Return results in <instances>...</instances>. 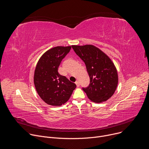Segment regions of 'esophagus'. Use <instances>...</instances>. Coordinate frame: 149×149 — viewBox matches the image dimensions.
<instances>
[{
    "label": "esophagus",
    "instance_id": "obj_1",
    "mask_svg": "<svg viewBox=\"0 0 149 149\" xmlns=\"http://www.w3.org/2000/svg\"><path fill=\"white\" fill-rule=\"evenodd\" d=\"M75 84L77 85V87H79V81H78V80L75 81Z\"/></svg>",
    "mask_w": 149,
    "mask_h": 149
}]
</instances>
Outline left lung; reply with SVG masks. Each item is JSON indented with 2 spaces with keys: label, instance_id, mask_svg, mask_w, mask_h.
<instances>
[{
  "label": "left lung",
  "instance_id": "8db88e82",
  "mask_svg": "<svg viewBox=\"0 0 149 149\" xmlns=\"http://www.w3.org/2000/svg\"><path fill=\"white\" fill-rule=\"evenodd\" d=\"M72 48L84 62L90 78L89 86L82 88L83 91L94 102L109 100L114 94L118 84V74L114 63L94 45H72Z\"/></svg>",
  "mask_w": 149,
  "mask_h": 149
}]
</instances>
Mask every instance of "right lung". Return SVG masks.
Masks as SVG:
<instances>
[{
  "instance_id": "add662e5",
  "label": "right lung",
  "mask_w": 149,
  "mask_h": 149,
  "mask_svg": "<svg viewBox=\"0 0 149 149\" xmlns=\"http://www.w3.org/2000/svg\"><path fill=\"white\" fill-rule=\"evenodd\" d=\"M71 48L69 47H56L45 52L39 59L34 73L36 90L47 104L61 106L70 99L76 88L75 84L60 75L58 67Z\"/></svg>"
}]
</instances>
